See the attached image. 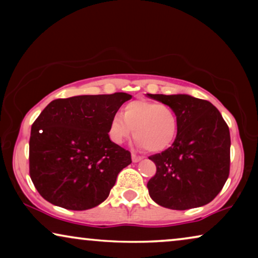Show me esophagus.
Returning a JSON list of instances; mask_svg holds the SVG:
<instances>
[{"instance_id": "1", "label": "esophagus", "mask_w": 258, "mask_h": 258, "mask_svg": "<svg viewBox=\"0 0 258 258\" xmlns=\"http://www.w3.org/2000/svg\"><path fill=\"white\" fill-rule=\"evenodd\" d=\"M132 160H133V162H140V161H142L143 160V157H141V156H139V155H136V154H132Z\"/></svg>"}]
</instances>
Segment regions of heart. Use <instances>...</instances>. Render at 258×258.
<instances>
[{"label":"heart","mask_w":258,"mask_h":258,"mask_svg":"<svg viewBox=\"0 0 258 258\" xmlns=\"http://www.w3.org/2000/svg\"><path fill=\"white\" fill-rule=\"evenodd\" d=\"M140 148L158 153L174 142L178 130L177 115L170 105L136 100L123 108V115L116 112L108 124V136L112 143L122 144L132 136Z\"/></svg>","instance_id":"1"}]
</instances>
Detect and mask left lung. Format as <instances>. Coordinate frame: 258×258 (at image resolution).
<instances>
[{
    "mask_svg": "<svg viewBox=\"0 0 258 258\" xmlns=\"http://www.w3.org/2000/svg\"><path fill=\"white\" fill-rule=\"evenodd\" d=\"M174 109L178 130L170 148L149 157L156 174L148 182L155 202L174 210L206 206L218 195L230 170V133L209 101L185 94H148Z\"/></svg>",
    "mask_w": 258,
    "mask_h": 258,
    "instance_id": "left-lung-1",
    "label": "left lung"
}]
</instances>
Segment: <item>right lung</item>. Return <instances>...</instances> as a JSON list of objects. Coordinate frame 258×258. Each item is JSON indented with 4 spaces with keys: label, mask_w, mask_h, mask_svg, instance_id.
<instances>
[{
    "label": "right lung",
    "mask_w": 258,
    "mask_h": 258,
    "mask_svg": "<svg viewBox=\"0 0 258 258\" xmlns=\"http://www.w3.org/2000/svg\"><path fill=\"white\" fill-rule=\"evenodd\" d=\"M132 95L58 98L31 125L29 174L54 206L87 210L107 200L118 172L132 163L128 150L108 136L110 117Z\"/></svg>",
    "instance_id": "1"
}]
</instances>
